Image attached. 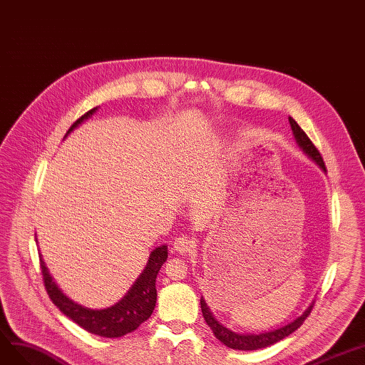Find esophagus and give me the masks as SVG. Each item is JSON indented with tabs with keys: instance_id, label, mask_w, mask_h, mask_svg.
I'll return each mask as SVG.
<instances>
[{
	"instance_id": "34e87169",
	"label": "esophagus",
	"mask_w": 365,
	"mask_h": 365,
	"mask_svg": "<svg viewBox=\"0 0 365 365\" xmlns=\"http://www.w3.org/2000/svg\"><path fill=\"white\" fill-rule=\"evenodd\" d=\"M196 240L193 237H188V236H180L173 242V248L175 251H178L180 254H188V252H193L196 250Z\"/></svg>"
}]
</instances>
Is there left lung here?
<instances>
[{
    "instance_id": "left-lung-1",
    "label": "left lung",
    "mask_w": 365,
    "mask_h": 365,
    "mask_svg": "<svg viewBox=\"0 0 365 365\" xmlns=\"http://www.w3.org/2000/svg\"><path fill=\"white\" fill-rule=\"evenodd\" d=\"M289 125H291L292 133H294V136H296V141L300 145V148L309 155L312 160H315L317 165H319V168L322 170L327 172V168H325V163L322 160L321 153L318 151L315 144L309 140V136L304 133V130L297 125V121L289 117ZM200 307H202V314H203L205 322L207 324V327L212 329L214 336L222 344H225L230 349H236V351H257V349H262V348H267V346H270L276 341H279V340L285 339L287 336H289L291 333L296 331L299 327H302L304 319L310 315L312 309H314V303H312L307 307L304 314L302 317H299L296 321H292V322H289V324H287L281 328H277V329H273V331L259 333V334H237V333L230 331L229 328L222 327L221 324H218L214 319L211 310L207 309L203 297L200 299Z\"/></svg>"
}]
</instances>
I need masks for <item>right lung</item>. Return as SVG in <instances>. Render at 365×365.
I'll return each mask as SVG.
<instances>
[{
	"mask_svg": "<svg viewBox=\"0 0 365 365\" xmlns=\"http://www.w3.org/2000/svg\"><path fill=\"white\" fill-rule=\"evenodd\" d=\"M96 108H92L83 114L76 123L68 129L66 133L77 128L83 120L91 117ZM168 258V247L162 245L155 248L148 258L147 267L132 285L129 292L111 307L93 310L83 307L73 300L63 296L62 291L51 281V277L46 269L43 259H40V267L43 274V282L50 300L53 302L63 315L73 319L86 331L101 337H121L128 333L135 331L143 322H145L154 310L155 300H158V291H155V277L163 263Z\"/></svg>",
	"mask_w": 365,
	"mask_h": 365,
	"instance_id": "obj_1",
	"label": "right lung"
}]
</instances>
